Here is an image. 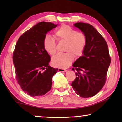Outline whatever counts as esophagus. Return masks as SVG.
<instances>
[{
    "instance_id": "34e87169",
    "label": "esophagus",
    "mask_w": 122,
    "mask_h": 122,
    "mask_svg": "<svg viewBox=\"0 0 122 122\" xmlns=\"http://www.w3.org/2000/svg\"><path fill=\"white\" fill-rule=\"evenodd\" d=\"M58 71L60 72H66L67 71V69H63V68H59L58 69Z\"/></svg>"
}]
</instances>
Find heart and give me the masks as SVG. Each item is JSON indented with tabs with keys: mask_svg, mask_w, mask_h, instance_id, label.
<instances>
[{
	"mask_svg": "<svg viewBox=\"0 0 122 122\" xmlns=\"http://www.w3.org/2000/svg\"><path fill=\"white\" fill-rule=\"evenodd\" d=\"M54 37L57 41H66L65 51L67 52L55 55L51 60V63L56 67H67L73 61L74 55L79 56L82 54L86 45V36L83 33L77 32L71 26L63 25L55 30ZM44 47L51 55H54L56 52V42L51 35H46L45 37Z\"/></svg>",
	"mask_w": 122,
	"mask_h": 122,
	"instance_id": "obj_1",
	"label": "heart"
}]
</instances>
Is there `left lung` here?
Here are the masks:
<instances>
[{
	"label": "left lung",
	"mask_w": 122,
	"mask_h": 122,
	"mask_svg": "<svg viewBox=\"0 0 122 122\" xmlns=\"http://www.w3.org/2000/svg\"><path fill=\"white\" fill-rule=\"evenodd\" d=\"M74 26L85 34L86 42L82 56L73 64L72 70L77 72L71 86L80 97H90L97 94L106 82L111 62L108 45L91 25L77 22Z\"/></svg>",
	"instance_id": "left-lung-1"
}]
</instances>
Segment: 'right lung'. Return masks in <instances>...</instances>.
<instances>
[{"instance_id": "obj_1", "label": "right lung", "mask_w": 122, "mask_h": 122, "mask_svg": "<svg viewBox=\"0 0 122 122\" xmlns=\"http://www.w3.org/2000/svg\"><path fill=\"white\" fill-rule=\"evenodd\" d=\"M58 25L40 22L18 39L13 52L16 78L21 88L31 96L46 94L51 88L52 77L57 71L48 65L51 57L44 47L47 32ZM44 70V72L41 71Z\"/></svg>"}]
</instances>
